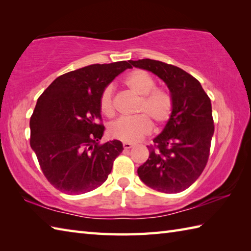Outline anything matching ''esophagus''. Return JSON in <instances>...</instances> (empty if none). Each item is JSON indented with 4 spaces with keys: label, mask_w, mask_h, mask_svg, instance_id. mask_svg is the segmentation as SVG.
<instances>
[{
    "label": "esophagus",
    "mask_w": 251,
    "mask_h": 251,
    "mask_svg": "<svg viewBox=\"0 0 251 251\" xmlns=\"http://www.w3.org/2000/svg\"><path fill=\"white\" fill-rule=\"evenodd\" d=\"M132 147H134V145H132V143H130V142H124V143H123V148H124L125 150H128V149H131Z\"/></svg>",
    "instance_id": "obj_1"
}]
</instances>
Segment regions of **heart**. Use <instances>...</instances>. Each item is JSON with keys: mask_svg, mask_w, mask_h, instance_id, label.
<instances>
[{"mask_svg": "<svg viewBox=\"0 0 251 251\" xmlns=\"http://www.w3.org/2000/svg\"><path fill=\"white\" fill-rule=\"evenodd\" d=\"M125 85L132 93L139 96L137 114L132 119H120L111 124L109 131L112 137L125 142H136L152 131V122L163 125L169 121L174 110V100L166 89L156 88V82L145 71H135L125 78ZM100 111L106 117L115 115L114 88L108 85L99 98Z\"/></svg>", "mask_w": 251, "mask_h": 251, "instance_id": "heart-1", "label": "heart"}]
</instances>
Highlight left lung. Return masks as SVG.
<instances>
[{"label":"left lung","mask_w":251,"mask_h":251,"mask_svg":"<svg viewBox=\"0 0 251 251\" xmlns=\"http://www.w3.org/2000/svg\"><path fill=\"white\" fill-rule=\"evenodd\" d=\"M129 62L162 78L174 100L172 117L147 146L150 155L138 176L158 192L179 193L195 182L209 158L215 131L210 98L194 76L178 67L152 59Z\"/></svg>","instance_id":"obj_1"}]
</instances>
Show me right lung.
<instances>
[{
    "instance_id": "add662e5",
    "label": "right lung",
    "mask_w": 251,
    "mask_h": 251,
    "mask_svg": "<svg viewBox=\"0 0 251 251\" xmlns=\"http://www.w3.org/2000/svg\"><path fill=\"white\" fill-rule=\"evenodd\" d=\"M127 61L90 65L58 76L30 119V146L49 182L66 194L93 191L108 179L123 151L119 140L100 145L104 126L99 98Z\"/></svg>"
}]
</instances>
